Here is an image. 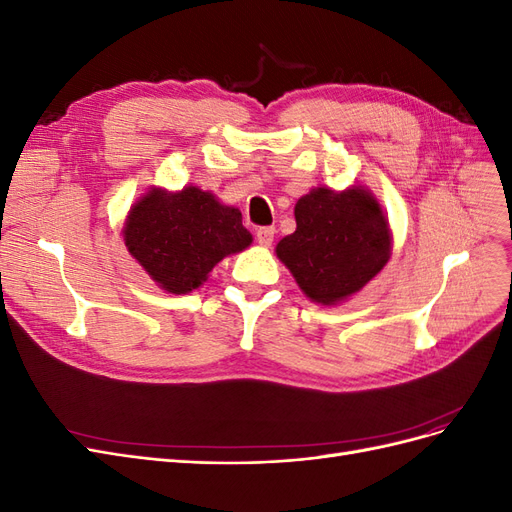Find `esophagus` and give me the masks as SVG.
Returning a JSON list of instances; mask_svg holds the SVG:
<instances>
[{
  "label": "esophagus",
  "instance_id": "obj_1",
  "mask_svg": "<svg viewBox=\"0 0 512 512\" xmlns=\"http://www.w3.org/2000/svg\"><path fill=\"white\" fill-rule=\"evenodd\" d=\"M273 237H275V228H273V226H262V228L256 230V241H258L260 245L269 247V245L273 243Z\"/></svg>",
  "mask_w": 512,
  "mask_h": 512
}]
</instances>
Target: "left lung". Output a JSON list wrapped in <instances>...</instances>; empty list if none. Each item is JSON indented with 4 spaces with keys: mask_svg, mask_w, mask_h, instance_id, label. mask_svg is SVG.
Segmentation results:
<instances>
[{
    "mask_svg": "<svg viewBox=\"0 0 512 512\" xmlns=\"http://www.w3.org/2000/svg\"><path fill=\"white\" fill-rule=\"evenodd\" d=\"M294 220L275 254L316 303L346 301L391 258L389 222L369 190L316 188L297 200Z\"/></svg>",
    "mask_w": 512,
    "mask_h": 512,
    "instance_id": "1",
    "label": "left lung"
}]
</instances>
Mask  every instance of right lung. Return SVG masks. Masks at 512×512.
<instances>
[{
    "label": "right lung",
    "instance_id": "right-lung-1",
    "mask_svg": "<svg viewBox=\"0 0 512 512\" xmlns=\"http://www.w3.org/2000/svg\"><path fill=\"white\" fill-rule=\"evenodd\" d=\"M123 241L160 288L188 294L222 258L243 252L252 235L239 209L188 185L181 192L149 190L130 209Z\"/></svg>",
    "mask_w": 512,
    "mask_h": 512
}]
</instances>
